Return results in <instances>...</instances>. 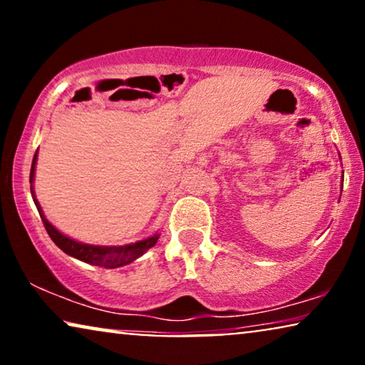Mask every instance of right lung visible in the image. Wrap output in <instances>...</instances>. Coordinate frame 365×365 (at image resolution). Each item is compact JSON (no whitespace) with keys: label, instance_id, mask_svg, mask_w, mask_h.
I'll return each mask as SVG.
<instances>
[{"label":"right lung","instance_id":"right-lung-1","mask_svg":"<svg viewBox=\"0 0 365 365\" xmlns=\"http://www.w3.org/2000/svg\"><path fill=\"white\" fill-rule=\"evenodd\" d=\"M36 159L38 154H34L33 158V164H31V173H29V182H31V196L33 201L36 204L39 216H41V221L46 227V232L49 234V237L53 239V242L61 249L63 252L69 254V256L79 259V261L93 264V266H99V267H106V269H114V267H121L126 266V264H131L133 261H136L139 256H143L148 249H151L154 244L158 242L159 234H154V236L143 239V241H138L134 244H128V246H114V247H104V246H91V244H83L74 241V239L64 236L58 231L56 227L53 226L51 222L48 221L46 216L43 214V209L39 206L36 196H34L33 191V179H34V166H36Z\"/></svg>","mask_w":365,"mask_h":365}]
</instances>
